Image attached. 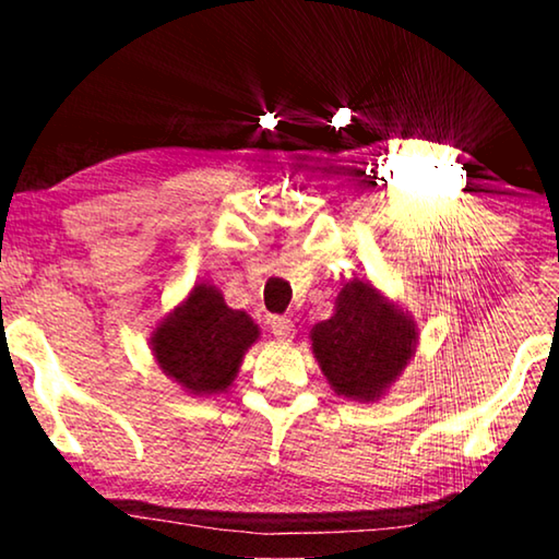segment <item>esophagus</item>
<instances>
[{
    "instance_id": "obj_1",
    "label": "esophagus",
    "mask_w": 559,
    "mask_h": 559,
    "mask_svg": "<svg viewBox=\"0 0 559 559\" xmlns=\"http://www.w3.org/2000/svg\"><path fill=\"white\" fill-rule=\"evenodd\" d=\"M269 325H271V333L278 340H290L293 335H296V325H293V320L286 316H273L269 320Z\"/></svg>"
}]
</instances>
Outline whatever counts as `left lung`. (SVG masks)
<instances>
[{"label": "left lung", "instance_id": "obj_1", "mask_svg": "<svg viewBox=\"0 0 559 559\" xmlns=\"http://www.w3.org/2000/svg\"><path fill=\"white\" fill-rule=\"evenodd\" d=\"M310 340L337 394L374 402L409 362L416 328L372 283L353 278L340 290L335 316L310 330Z\"/></svg>", "mask_w": 559, "mask_h": 559}]
</instances>
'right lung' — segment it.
<instances>
[{
    "mask_svg": "<svg viewBox=\"0 0 559 559\" xmlns=\"http://www.w3.org/2000/svg\"><path fill=\"white\" fill-rule=\"evenodd\" d=\"M259 325L226 306L212 286H197L153 335V353L165 374L192 394L224 392L234 382Z\"/></svg>",
    "mask_w": 559,
    "mask_h": 559,
    "instance_id": "obj_1",
    "label": "right lung"
}]
</instances>
